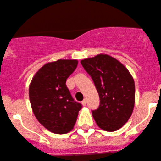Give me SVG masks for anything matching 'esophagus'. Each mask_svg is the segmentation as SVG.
Segmentation results:
<instances>
[{
    "label": "esophagus",
    "instance_id": "obj_1",
    "mask_svg": "<svg viewBox=\"0 0 161 161\" xmlns=\"http://www.w3.org/2000/svg\"><path fill=\"white\" fill-rule=\"evenodd\" d=\"M82 106H86V99H83V100H82Z\"/></svg>",
    "mask_w": 161,
    "mask_h": 161
}]
</instances>
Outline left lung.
I'll return each instance as SVG.
<instances>
[{
	"label": "left lung",
	"mask_w": 161,
	"mask_h": 161,
	"mask_svg": "<svg viewBox=\"0 0 161 161\" xmlns=\"http://www.w3.org/2000/svg\"><path fill=\"white\" fill-rule=\"evenodd\" d=\"M92 78L100 105L92 111L99 128L108 132L119 130L133 113L135 83L131 74L121 63L106 54H99L81 61Z\"/></svg>",
	"instance_id": "obj_1"
}]
</instances>
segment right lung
<instances>
[{
  "label": "right lung",
  "mask_w": 161,
  "mask_h": 161,
  "mask_svg": "<svg viewBox=\"0 0 161 161\" xmlns=\"http://www.w3.org/2000/svg\"><path fill=\"white\" fill-rule=\"evenodd\" d=\"M78 66L76 59L47 63L36 73L29 86L34 115L47 130L56 134L71 131L82 105L73 99L66 86Z\"/></svg>",
  "instance_id": "add662e5"
}]
</instances>
